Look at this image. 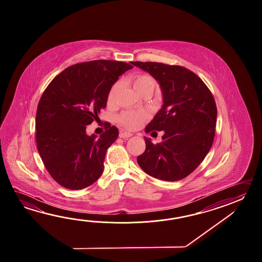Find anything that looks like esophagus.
<instances>
[{
    "instance_id": "obj_1",
    "label": "esophagus",
    "mask_w": 262,
    "mask_h": 262,
    "mask_svg": "<svg viewBox=\"0 0 262 262\" xmlns=\"http://www.w3.org/2000/svg\"><path fill=\"white\" fill-rule=\"evenodd\" d=\"M120 138H123V139H127V138H130V137H132V134L129 133V132H126V131H120Z\"/></svg>"
}]
</instances>
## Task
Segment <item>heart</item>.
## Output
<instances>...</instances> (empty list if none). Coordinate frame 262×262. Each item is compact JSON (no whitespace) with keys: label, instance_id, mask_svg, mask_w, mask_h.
Here are the masks:
<instances>
[{"label":"heart","instance_id":"obj_1","mask_svg":"<svg viewBox=\"0 0 262 262\" xmlns=\"http://www.w3.org/2000/svg\"><path fill=\"white\" fill-rule=\"evenodd\" d=\"M132 83H133L134 88L139 95L143 94L146 91L154 92L157 85L156 79L148 74H139L135 76ZM119 86H120L119 82H116L111 87L107 94L108 104H113L115 102ZM146 117H147V114L143 112H124L119 115L118 121L126 128L138 129L142 125Z\"/></svg>","mask_w":262,"mask_h":262}]
</instances>
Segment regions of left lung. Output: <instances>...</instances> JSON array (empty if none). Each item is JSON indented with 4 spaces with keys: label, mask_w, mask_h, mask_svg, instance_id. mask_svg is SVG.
<instances>
[{
    "label": "left lung",
    "mask_w": 262,
    "mask_h": 262,
    "mask_svg": "<svg viewBox=\"0 0 262 262\" xmlns=\"http://www.w3.org/2000/svg\"><path fill=\"white\" fill-rule=\"evenodd\" d=\"M160 84L164 104L145 128L165 131L162 142L144 138L145 151L137 161L144 172L163 181L185 178L200 166L214 139L217 108L206 84L180 66L132 61Z\"/></svg>",
    "instance_id": "left-lung-1"
}]
</instances>
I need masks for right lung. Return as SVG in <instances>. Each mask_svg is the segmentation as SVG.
I'll return each mask as SVG.
<instances>
[{
    "instance_id": "add662e5",
    "label": "right lung",
    "mask_w": 262,
    "mask_h": 262,
    "mask_svg": "<svg viewBox=\"0 0 262 262\" xmlns=\"http://www.w3.org/2000/svg\"><path fill=\"white\" fill-rule=\"evenodd\" d=\"M131 68L123 61H85L67 67L45 90L35 117L36 146L47 170L62 187L83 189L102 175L106 150L119 131L110 125L98 138L88 136L86 128L99 120L111 87Z\"/></svg>"
}]
</instances>
